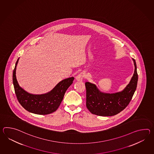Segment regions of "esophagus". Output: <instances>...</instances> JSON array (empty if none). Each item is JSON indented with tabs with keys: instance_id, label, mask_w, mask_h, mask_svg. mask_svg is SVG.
Instances as JSON below:
<instances>
[{
	"instance_id": "obj_1",
	"label": "esophagus",
	"mask_w": 154,
	"mask_h": 154,
	"mask_svg": "<svg viewBox=\"0 0 154 154\" xmlns=\"http://www.w3.org/2000/svg\"><path fill=\"white\" fill-rule=\"evenodd\" d=\"M84 77H85L84 73L83 72H81V73H79V75L75 77V79H76L77 81H82V79H83V78H84Z\"/></svg>"
}]
</instances>
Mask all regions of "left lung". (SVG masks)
Here are the masks:
<instances>
[{"label": "left lung", "mask_w": 154, "mask_h": 154, "mask_svg": "<svg viewBox=\"0 0 154 154\" xmlns=\"http://www.w3.org/2000/svg\"><path fill=\"white\" fill-rule=\"evenodd\" d=\"M135 71L127 87L120 92H100L96 85L85 82L86 106L90 112L99 116H113L119 113L129 104L136 90L138 80L137 64L133 59Z\"/></svg>", "instance_id": "left-lung-1"}]
</instances>
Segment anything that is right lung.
I'll return each mask as SVG.
<instances>
[{
    "label": "right lung",
    "mask_w": 154,
    "mask_h": 154,
    "mask_svg": "<svg viewBox=\"0 0 154 154\" xmlns=\"http://www.w3.org/2000/svg\"><path fill=\"white\" fill-rule=\"evenodd\" d=\"M19 58L13 70V82L15 93L17 100L25 109L31 113L46 115L53 113L58 109L65 92L72 85L73 77L65 79L58 83L51 92L41 95H35L25 92L17 83L16 79V67Z\"/></svg>",
    "instance_id": "obj_1"
}]
</instances>
